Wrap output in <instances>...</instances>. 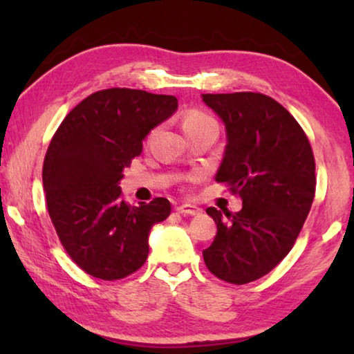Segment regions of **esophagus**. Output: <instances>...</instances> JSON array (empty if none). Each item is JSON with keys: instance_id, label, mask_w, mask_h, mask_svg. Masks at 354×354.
<instances>
[{"instance_id": "esophagus-1", "label": "esophagus", "mask_w": 354, "mask_h": 354, "mask_svg": "<svg viewBox=\"0 0 354 354\" xmlns=\"http://www.w3.org/2000/svg\"><path fill=\"white\" fill-rule=\"evenodd\" d=\"M176 211L179 214H184V215H198L201 214V209L198 206H194V205H181L176 207Z\"/></svg>"}]
</instances>
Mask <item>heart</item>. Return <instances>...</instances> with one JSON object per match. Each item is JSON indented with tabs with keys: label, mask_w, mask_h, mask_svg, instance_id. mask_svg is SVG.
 <instances>
[{
	"label": "heart",
	"mask_w": 354,
	"mask_h": 354,
	"mask_svg": "<svg viewBox=\"0 0 354 354\" xmlns=\"http://www.w3.org/2000/svg\"><path fill=\"white\" fill-rule=\"evenodd\" d=\"M183 129L185 134H192V133H196V131H203V129H207V128H215L217 129V123H215V120L207 115L206 112L198 111V109H189L187 112L183 115ZM190 179H195L194 176H190Z\"/></svg>",
	"instance_id": "obj_1"
}]
</instances>
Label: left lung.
<instances>
[{"mask_svg":"<svg viewBox=\"0 0 354 354\" xmlns=\"http://www.w3.org/2000/svg\"><path fill=\"white\" fill-rule=\"evenodd\" d=\"M227 145L215 181L239 194L236 214L207 207L217 236L203 251L214 277L247 284L289 254L315 195V159L306 133L278 101L257 92L206 93Z\"/></svg>","mask_w":354,"mask_h":354,"instance_id":"left-lung-1","label":"left lung"}]
</instances>
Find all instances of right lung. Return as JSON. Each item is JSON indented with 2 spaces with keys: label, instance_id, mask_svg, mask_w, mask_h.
Here are the masks:
<instances>
[{
  "label": "right lung",
  "instance_id": "right-lung-1",
  "mask_svg": "<svg viewBox=\"0 0 354 354\" xmlns=\"http://www.w3.org/2000/svg\"><path fill=\"white\" fill-rule=\"evenodd\" d=\"M176 107L173 95L106 88L75 106L53 136L41 170L48 214L71 261L93 278L139 270L149 230L171 212L160 196L128 205L118 184L145 136Z\"/></svg>",
  "mask_w": 354,
  "mask_h": 354
}]
</instances>
